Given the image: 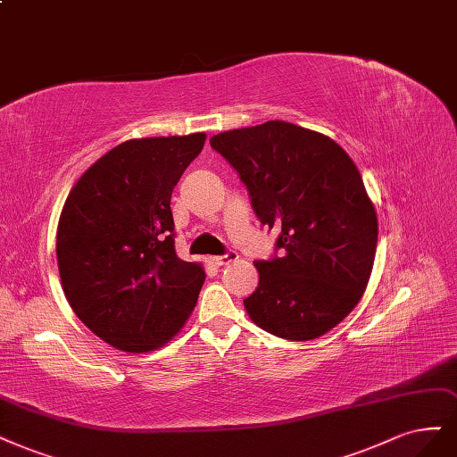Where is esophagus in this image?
Masks as SVG:
<instances>
[{
	"label": "esophagus",
	"instance_id": "1",
	"mask_svg": "<svg viewBox=\"0 0 457 457\" xmlns=\"http://www.w3.org/2000/svg\"><path fill=\"white\" fill-rule=\"evenodd\" d=\"M236 259H238V253H236V251H227L225 255H217V257H213V261H215V264H217V266L230 264V262H234Z\"/></svg>",
	"mask_w": 457,
	"mask_h": 457
}]
</instances>
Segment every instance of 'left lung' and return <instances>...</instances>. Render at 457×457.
I'll return each instance as SVG.
<instances>
[{
    "label": "left lung",
    "mask_w": 457,
    "mask_h": 457,
    "mask_svg": "<svg viewBox=\"0 0 457 457\" xmlns=\"http://www.w3.org/2000/svg\"><path fill=\"white\" fill-rule=\"evenodd\" d=\"M238 171L262 225L279 228L283 255L255 261L259 286L244 306L251 321L286 340H313L363 296L378 219L353 161L337 141L286 120L210 139Z\"/></svg>",
    "instance_id": "left-lung-1"
}]
</instances>
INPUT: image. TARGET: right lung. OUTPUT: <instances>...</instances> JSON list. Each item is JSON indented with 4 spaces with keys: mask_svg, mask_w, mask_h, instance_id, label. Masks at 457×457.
I'll list each match as a JSON object with an SVG mask.
<instances>
[{
    "mask_svg": "<svg viewBox=\"0 0 457 457\" xmlns=\"http://www.w3.org/2000/svg\"><path fill=\"white\" fill-rule=\"evenodd\" d=\"M206 134L129 139L73 185L60 213L56 259L75 316L117 350L174 338L196 306L202 264L176 255L170 200Z\"/></svg>",
    "mask_w": 457,
    "mask_h": 457,
    "instance_id": "1",
    "label": "right lung"
}]
</instances>
